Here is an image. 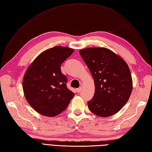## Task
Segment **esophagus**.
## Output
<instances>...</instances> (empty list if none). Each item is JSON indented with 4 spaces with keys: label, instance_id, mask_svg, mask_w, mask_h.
Returning a JSON list of instances; mask_svg holds the SVG:
<instances>
[{
    "label": "esophagus",
    "instance_id": "obj_1",
    "mask_svg": "<svg viewBox=\"0 0 152 152\" xmlns=\"http://www.w3.org/2000/svg\"><path fill=\"white\" fill-rule=\"evenodd\" d=\"M76 91H77V93H79V92H80V91H81V87H80L79 88H77L76 89Z\"/></svg>",
    "mask_w": 152,
    "mask_h": 152
}]
</instances>
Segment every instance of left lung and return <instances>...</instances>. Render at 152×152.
Segmentation results:
<instances>
[{"label":"left lung","mask_w":152,"mask_h":152,"mask_svg":"<svg viewBox=\"0 0 152 152\" xmlns=\"http://www.w3.org/2000/svg\"><path fill=\"white\" fill-rule=\"evenodd\" d=\"M93 77L95 94L88 108L102 117L112 116L126 104L132 91L133 82L128 64L106 48H88L79 51Z\"/></svg>","instance_id":"obj_1"}]
</instances>
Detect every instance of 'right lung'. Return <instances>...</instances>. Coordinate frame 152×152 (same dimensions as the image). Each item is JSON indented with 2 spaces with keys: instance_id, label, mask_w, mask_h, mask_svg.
<instances>
[{
  "instance_id": "add662e5",
  "label": "right lung",
  "mask_w": 152,
  "mask_h": 152,
  "mask_svg": "<svg viewBox=\"0 0 152 152\" xmlns=\"http://www.w3.org/2000/svg\"><path fill=\"white\" fill-rule=\"evenodd\" d=\"M74 51L55 46L40 53L26 72L23 81L25 98L39 113L54 117L67 108L75 94L67 88L61 66Z\"/></svg>"
}]
</instances>
